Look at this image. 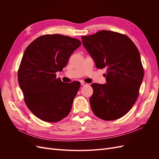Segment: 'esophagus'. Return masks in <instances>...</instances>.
<instances>
[{"instance_id":"esophagus-1","label":"esophagus","mask_w":159,"mask_h":159,"mask_svg":"<svg viewBox=\"0 0 159 159\" xmlns=\"http://www.w3.org/2000/svg\"><path fill=\"white\" fill-rule=\"evenodd\" d=\"M88 84L85 82V81H81V85H87Z\"/></svg>"}]
</instances>
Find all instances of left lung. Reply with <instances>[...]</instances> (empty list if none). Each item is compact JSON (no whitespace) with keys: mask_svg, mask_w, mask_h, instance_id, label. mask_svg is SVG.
Here are the masks:
<instances>
[{"mask_svg":"<svg viewBox=\"0 0 159 159\" xmlns=\"http://www.w3.org/2000/svg\"><path fill=\"white\" fill-rule=\"evenodd\" d=\"M81 38L95 66L107 68V83L91 84V109L96 116L105 121L122 117L137 99L144 77L137 46L127 36L109 30H101Z\"/></svg>","mask_w":159,"mask_h":159,"instance_id":"8db88e82","label":"left lung"}]
</instances>
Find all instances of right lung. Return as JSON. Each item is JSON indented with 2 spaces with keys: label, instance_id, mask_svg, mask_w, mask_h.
I'll return each mask as SVG.
<instances>
[{
  "label": "right lung",
  "instance_id": "obj_1",
  "mask_svg": "<svg viewBox=\"0 0 159 159\" xmlns=\"http://www.w3.org/2000/svg\"><path fill=\"white\" fill-rule=\"evenodd\" d=\"M81 42L61 34L37 38L26 48L19 66L18 80L30 111L44 121L55 123L70 113L80 82L68 84L56 78Z\"/></svg>",
  "mask_w": 159,
  "mask_h": 159
}]
</instances>
